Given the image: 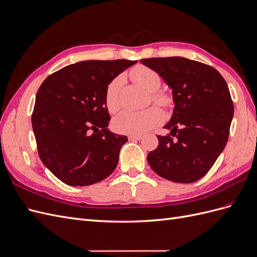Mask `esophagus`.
I'll list each match as a JSON object with an SVG mask.
<instances>
[{
  "label": "esophagus",
  "mask_w": 257,
  "mask_h": 257,
  "mask_svg": "<svg viewBox=\"0 0 257 257\" xmlns=\"http://www.w3.org/2000/svg\"><path fill=\"white\" fill-rule=\"evenodd\" d=\"M128 139H130V141H133V142L141 141L142 136H141V135H130V136H128Z\"/></svg>",
  "instance_id": "esophagus-1"
}]
</instances>
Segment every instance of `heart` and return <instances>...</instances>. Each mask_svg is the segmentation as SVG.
Listing matches in <instances>:
<instances>
[{"mask_svg":"<svg viewBox=\"0 0 257 257\" xmlns=\"http://www.w3.org/2000/svg\"><path fill=\"white\" fill-rule=\"evenodd\" d=\"M131 79L143 89L149 92L150 98L153 103L168 110L174 105L173 96L167 92L158 91L161 87V76L154 69L137 65L130 72ZM122 78L115 77L106 87L104 102L107 110L110 113L115 112L120 107V89ZM164 115L158 107H149L144 110L132 111L123 110L116 114L112 120V127L118 133L128 135H141L147 131L153 128L162 123Z\"/></svg>","mask_w":257,"mask_h":257,"instance_id":"obj_1","label":"heart"}]
</instances>
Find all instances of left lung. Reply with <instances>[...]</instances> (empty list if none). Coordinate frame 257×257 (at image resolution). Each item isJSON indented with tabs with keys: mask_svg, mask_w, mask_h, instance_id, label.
Here are the masks:
<instances>
[{
	"mask_svg": "<svg viewBox=\"0 0 257 257\" xmlns=\"http://www.w3.org/2000/svg\"><path fill=\"white\" fill-rule=\"evenodd\" d=\"M173 89L175 109L158 135L159 147L148 154L162 178L192 183L213 166L228 141L234 105L226 81L212 66L181 57L141 60Z\"/></svg>",
	"mask_w": 257,
	"mask_h": 257,
	"instance_id": "obj_1",
	"label": "left lung"
}]
</instances>
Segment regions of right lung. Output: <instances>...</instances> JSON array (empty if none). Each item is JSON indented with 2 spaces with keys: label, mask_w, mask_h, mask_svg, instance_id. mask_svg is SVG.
<instances>
[{
  "label": "right lung",
  "mask_w": 257,
  "mask_h": 257,
  "mask_svg": "<svg viewBox=\"0 0 257 257\" xmlns=\"http://www.w3.org/2000/svg\"><path fill=\"white\" fill-rule=\"evenodd\" d=\"M136 61L90 60L52 73L37 91L32 126L38 155L62 182L84 186L115 169L126 136L107 128L106 87Z\"/></svg>",
  "instance_id": "right-lung-1"
}]
</instances>
